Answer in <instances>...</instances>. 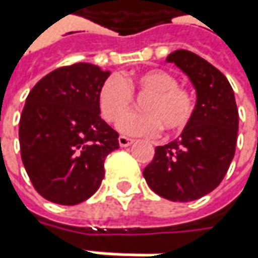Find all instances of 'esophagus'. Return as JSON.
<instances>
[{
  "instance_id": "1",
  "label": "esophagus",
  "mask_w": 258,
  "mask_h": 258,
  "mask_svg": "<svg viewBox=\"0 0 258 258\" xmlns=\"http://www.w3.org/2000/svg\"><path fill=\"white\" fill-rule=\"evenodd\" d=\"M118 143H120L121 147H128L134 143V140H133V138L125 137V136H120V137H118Z\"/></svg>"
}]
</instances>
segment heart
Listing matches in <instances>:
<instances>
[{
  "mask_svg": "<svg viewBox=\"0 0 258 258\" xmlns=\"http://www.w3.org/2000/svg\"><path fill=\"white\" fill-rule=\"evenodd\" d=\"M145 95L140 102L141 113L122 116L132 103V95ZM97 101L102 118L118 122L127 136H154L161 128L165 133L184 128L192 117L196 100L190 90L178 84L171 73L153 68L127 78L110 77L98 90Z\"/></svg>",
  "mask_w": 258,
  "mask_h": 258,
  "instance_id": "obj_1",
  "label": "heart"
}]
</instances>
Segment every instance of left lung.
<instances>
[{"instance_id":"8db88e82","label":"left lung","mask_w":258,"mask_h":258,"mask_svg":"<svg viewBox=\"0 0 258 258\" xmlns=\"http://www.w3.org/2000/svg\"><path fill=\"white\" fill-rule=\"evenodd\" d=\"M185 73L197 91L192 117L181 136L156 154L143 171L147 184L171 201L199 200L223 181L234 157L238 110L226 76L187 49L167 57Z\"/></svg>"}]
</instances>
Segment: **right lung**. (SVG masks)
Returning a JSON list of instances; mask_svg holds the SVG:
<instances>
[{
	"label": "right lung",
	"mask_w": 258,
	"mask_h": 258,
	"mask_svg": "<svg viewBox=\"0 0 258 258\" xmlns=\"http://www.w3.org/2000/svg\"><path fill=\"white\" fill-rule=\"evenodd\" d=\"M108 76L77 62L51 71L28 94L20 118L21 158L45 200L76 206L101 185L105 157L120 147L97 101Z\"/></svg>",
	"instance_id": "right-lung-1"
}]
</instances>
